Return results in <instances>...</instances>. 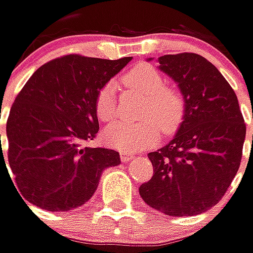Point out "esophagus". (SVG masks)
<instances>
[{
	"label": "esophagus",
	"mask_w": 253,
	"mask_h": 253,
	"mask_svg": "<svg viewBox=\"0 0 253 253\" xmlns=\"http://www.w3.org/2000/svg\"><path fill=\"white\" fill-rule=\"evenodd\" d=\"M133 157L134 156H133L131 153H127V152H122V153H120V159H122L123 162H130Z\"/></svg>",
	"instance_id": "obj_1"
}]
</instances>
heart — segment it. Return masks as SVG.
<instances>
[{
  "mask_svg": "<svg viewBox=\"0 0 253 253\" xmlns=\"http://www.w3.org/2000/svg\"><path fill=\"white\" fill-rule=\"evenodd\" d=\"M127 87L144 97L139 122H114L104 130V141L119 150L137 152L153 146L159 130L170 134L180 126L185 116L182 93L166 85L162 73L150 64H139L122 77ZM94 110L101 122H110L117 113L114 84L107 82L100 87L94 100Z\"/></svg>",
  "mask_w": 253,
  "mask_h": 253,
  "instance_id": "1",
  "label": "heart"
}]
</instances>
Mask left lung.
Segmentation results:
<instances>
[{"mask_svg": "<svg viewBox=\"0 0 253 253\" xmlns=\"http://www.w3.org/2000/svg\"><path fill=\"white\" fill-rule=\"evenodd\" d=\"M157 61L185 98V116L174 137L149 153L153 176L139 193L165 215H199L222 199L238 173L245 122L233 88L205 57L182 52Z\"/></svg>", "mask_w": 253, "mask_h": 253, "instance_id": "obj_1", "label": "left lung"}]
</instances>
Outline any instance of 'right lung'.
Returning <instances> with one entry per match:
<instances>
[{"instance_id": "obj_1", "label": "right lung", "mask_w": 253, "mask_h": 253, "mask_svg": "<svg viewBox=\"0 0 253 253\" xmlns=\"http://www.w3.org/2000/svg\"><path fill=\"white\" fill-rule=\"evenodd\" d=\"M130 60L70 54L25 83L7 120L8 163L24 199L50 212L76 209L94 195L103 170L120 163L119 152L84 143L98 131L97 91Z\"/></svg>"}]
</instances>
